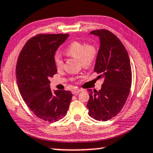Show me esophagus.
<instances>
[{"mask_svg":"<svg viewBox=\"0 0 153 153\" xmlns=\"http://www.w3.org/2000/svg\"><path fill=\"white\" fill-rule=\"evenodd\" d=\"M83 90H82V89H75V90H74L73 91V93L74 94H78L79 92H80L81 91H82Z\"/></svg>","mask_w":153,"mask_h":153,"instance_id":"obj_1","label":"esophagus"}]
</instances>
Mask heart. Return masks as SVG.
I'll use <instances>...</instances> for the list:
<instances>
[{
	"label": "heart",
	"instance_id": "b5f03b06",
	"mask_svg": "<svg viewBox=\"0 0 153 153\" xmlns=\"http://www.w3.org/2000/svg\"><path fill=\"white\" fill-rule=\"evenodd\" d=\"M65 54L68 56L78 59L80 63L84 68L92 66L96 62L98 57V48L95 44L81 42H73L65 50ZM54 63L58 69L63 67V61L59 55L54 56Z\"/></svg>",
	"mask_w": 153,
	"mask_h": 153
}]
</instances>
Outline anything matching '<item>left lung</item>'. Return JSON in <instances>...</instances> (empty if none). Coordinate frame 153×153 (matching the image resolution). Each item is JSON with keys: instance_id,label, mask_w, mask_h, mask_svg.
Segmentation results:
<instances>
[{"instance_id": "left-lung-1", "label": "left lung", "mask_w": 153, "mask_h": 153, "mask_svg": "<svg viewBox=\"0 0 153 153\" xmlns=\"http://www.w3.org/2000/svg\"><path fill=\"white\" fill-rule=\"evenodd\" d=\"M91 34L100 38L94 72L103 79L99 91L88 90L89 115L97 121H107L121 111L130 93L132 72L128 52L120 39L111 32L101 29Z\"/></svg>"}]
</instances>
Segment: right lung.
Masks as SVG:
<instances>
[{
  "mask_svg": "<svg viewBox=\"0 0 153 153\" xmlns=\"http://www.w3.org/2000/svg\"><path fill=\"white\" fill-rule=\"evenodd\" d=\"M68 34H39L25 44L19 54L16 78L21 96L36 117L52 123L66 115L72 92L50 89L49 78L57 73L54 55Z\"/></svg>",
  "mask_w": 153,
  "mask_h": 153,
  "instance_id": "obj_1",
  "label": "right lung"
}]
</instances>
